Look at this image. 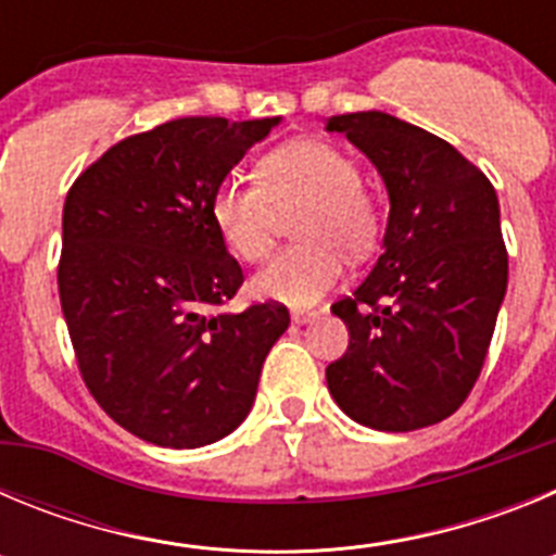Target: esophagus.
Here are the masks:
<instances>
[{
  "label": "esophagus",
  "instance_id": "obj_1",
  "mask_svg": "<svg viewBox=\"0 0 556 556\" xmlns=\"http://www.w3.org/2000/svg\"><path fill=\"white\" fill-rule=\"evenodd\" d=\"M320 314L317 312H292V323L294 326H312L314 320H317Z\"/></svg>",
  "mask_w": 556,
  "mask_h": 556
}]
</instances>
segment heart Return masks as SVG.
I'll use <instances>...</instances> for the list:
<instances>
[{
  "label": "heart",
  "instance_id": "1",
  "mask_svg": "<svg viewBox=\"0 0 556 556\" xmlns=\"http://www.w3.org/2000/svg\"><path fill=\"white\" fill-rule=\"evenodd\" d=\"M253 178H225L211 198V219L230 253L262 262L278 233L281 214L298 211L294 233L303 239L255 273L253 292L264 301L312 306L337 287L348 255L370 253L378 214L362 191L358 169L345 152L317 139L275 147Z\"/></svg>",
  "mask_w": 556,
  "mask_h": 556
}]
</instances>
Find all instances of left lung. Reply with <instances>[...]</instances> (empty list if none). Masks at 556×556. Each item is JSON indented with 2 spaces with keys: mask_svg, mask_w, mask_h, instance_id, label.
<instances>
[{
  "mask_svg": "<svg viewBox=\"0 0 556 556\" xmlns=\"http://www.w3.org/2000/svg\"><path fill=\"white\" fill-rule=\"evenodd\" d=\"M326 130L345 132L390 194L376 267L331 306L351 342L328 390L370 429L434 426L473 390L507 294L498 198L448 141L390 113H342Z\"/></svg>",
  "mask_w": 556,
  "mask_h": 556,
  "instance_id": "1",
  "label": "left lung"
}]
</instances>
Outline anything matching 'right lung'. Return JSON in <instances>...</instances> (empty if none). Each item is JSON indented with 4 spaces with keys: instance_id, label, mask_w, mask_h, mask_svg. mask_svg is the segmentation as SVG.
<instances>
[{
    "instance_id": "obj_1",
    "label": "right lung",
    "mask_w": 556,
    "mask_h": 556,
    "mask_svg": "<svg viewBox=\"0 0 556 556\" xmlns=\"http://www.w3.org/2000/svg\"><path fill=\"white\" fill-rule=\"evenodd\" d=\"M281 116H186L113 144L68 189L58 292L83 381L152 445L200 448L248 417L281 303L211 314L242 287L214 189Z\"/></svg>"
}]
</instances>
